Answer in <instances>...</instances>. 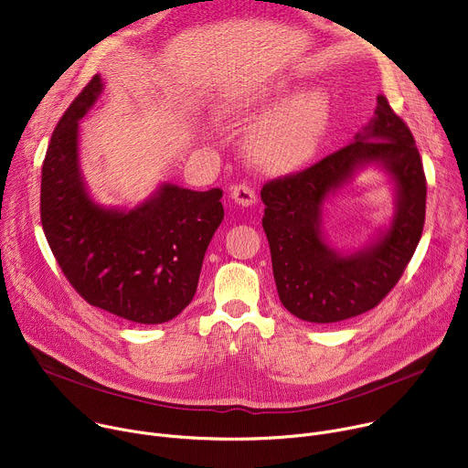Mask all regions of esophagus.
Returning a JSON list of instances; mask_svg holds the SVG:
<instances>
[{
    "instance_id": "34e87169",
    "label": "esophagus",
    "mask_w": 468,
    "mask_h": 468,
    "mask_svg": "<svg viewBox=\"0 0 468 468\" xmlns=\"http://www.w3.org/2000/svg\"><path fill=\"white\" fill-rule=\"evenodd\" d=\"M231 197H233V202L239 204L240 207H251L257 202V196H255L253 188L248 186L246 183L235 185L231 188Z\"/></svg>"
}]
</instances>
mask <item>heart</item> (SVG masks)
Here are the masks:
<instances>
[{
    "label": "heart",
    "instance_id": "b5f03b06",
    "mask_svg": "<svg viewBox=\"0 0 468 468\" xmlns=\"http://www.w3.org/2000/svg\"><path fill=\"white\" fill-rule=\"evenodd\" d=\"M285 83H250L229 92L220 114L229 120L253 118L287 96ZM331 120V100L322 89L302 90L266 111L248 131L246 152L264 170L285 172L307 163L324 141Z\"/></svg>",
    "mask_w": 468,
    "mask_h": 468
}]
</instances>
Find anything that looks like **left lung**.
I'll return each mask as SVG.
<instances>
[{
  "label": "left lung",
  "mask_w": 468,
  "mask_h": 468,
  "mask_svg": "<svg viewBox=\"0 0 468 468\" xmlns=\"http://www.w3.org/2000/svg\"><path fill=\"white\" fill-rule=\"evenodd\" d=\"M393 181L395 211L361 250L333 249L323 233V206L365 167ZM278 294L305 322L329 324L376 307L398 283L424 228L426 176L415 139L385 96L352 144L311 168L269 181L261 190Z\"/></svg>",
  "instance_id": "obj_1"
}]
</instances>
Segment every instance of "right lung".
Returning <instances> with one entry per match:
<instances>
[{
  "label": "right lung",
  "instance_id": "right-lung-1",
  "mask_svg": "<svg viewBox=\"0 0 468 468\" xmlns=\"http://www.w3.org/2000/svg\"><path fill=\"white\" fill-rule=\"evenodd\" d=\"M101 92L94 76L53 131L42 165V229L66 280L90 305L129 322L163 324L194 298L224 218L222 190L161 183L133 209L100 206L80 165V120Z\"/></svg>",
  "mask_w": 468,
  "mask_h": 468
}]
</instances>
